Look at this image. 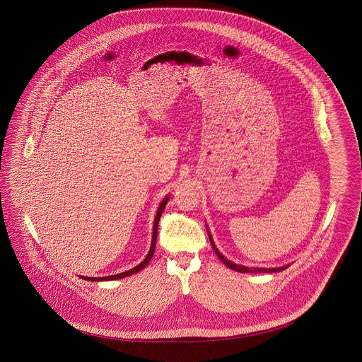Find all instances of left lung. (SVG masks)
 I'll return each instance as SVG.
<instances>
[{"instance_id": "left-lung-1", "label": "left lung", "mask_w": 362, "mask_h": 362, "mask_svg": "<svg viewBox=\"0 0 362 362\" xmlns=\"http://www.w3.org/2000/svg\"><path fill=\"white\" fill-rule=\"evenodd\" d=\"M206 228L209 240H210V244H211V247H213L216 255L221 259V262L224 263L226 267H229V269H232V270H235V272H239V273H276V272H282V270H285V269L289 267V264L281 266V267H269V269H267V267H247V266L238 264V263H235V262H230V260H228V259L225 258L224 255L217 250V247H216V244H214V241H213V238H211V235H210V230H209V226H207V225Z\"/></svg>"}]
</instances>
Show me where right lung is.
Segmentation results:
<instances>
[{
	"label": "right lung",
	"instance_id": "obj_1",
	"mask_svg": "<svg viewBox=\"0 0 362 362\" xmlns=\"http://www.w3.org/2000/svg\"><path fill=\"white\" fill-rule=\"evenodd\" d=\"M170 201V194L168 195H165L164 197V199L161 201V204H160V206L157 209V213H156L155 217V223H153V233H152V243H151V248H149V252H148V255L145 257V259L137 264L136 267H133L132 270H127V272H123V273H119V274H115V276H81L83 279H86V281H92V282H99V281H112V279H119V278H124V276H132V274H136L138 272H141L142 269H145L146 266H148V263L151 262V259L153 257V252H155V247H156V239H157V226H158V220H160V217H161V213L164 211V207L167 205V202Z\"/></svg>",
	"mask_w": 362,
	"mask_h": 362
}]
</instances>
